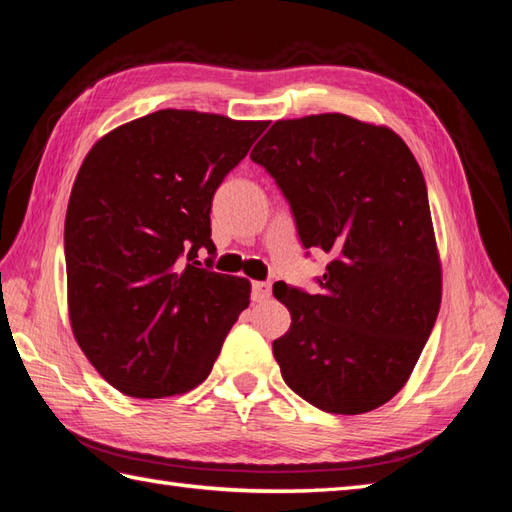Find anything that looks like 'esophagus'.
I'll list each match as a JSON object with an SVG mask.
<instances>
[{"mask_svg": "<svg viewBox=\"0 0 512 512\" xmlns=\"http://www.w3.org/2000/svg\"><path fill=\"white\" fill-rule=\"evenodd\" d=\"M273 295V286L266 281H253V301H266Z\"/></svg>", "mask_w": 512, "mask_h": 512, "instance_id": "esophagus-1", "label": "esophagus"}]
</instances>
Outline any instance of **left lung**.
Masks as SVG:
<instances>
[{"mask_svg": "<svg viewBox=\"0 0 512 512\" xmlns=\"http://www.w3.org/2000/svg\"><path fill=\"white\" fill-rule=\"evenodd\" d=\"M250 158L284 191L303 246L332 255L319 295L273 286L292 317L273 341L281 376L328 413L385 405L409 380L442 301L416 158L394 129L336 112L277 121Z\"/></svg>", "mask_w": 512, "mask_h": 512, "instance_id": "left-lung-1", "label": "left lung"}]
</instances>
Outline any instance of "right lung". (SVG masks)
Here are the masks:
<instances>
[{"label": "right lung", "instance_id": "1", "mask_svg": "<svg viewBox=\"0 0 512 512\" xmlns=\"http://www.w3.org/2000/svg\"><path fill=\"white\" fill-rule=\"evenodd\" d=\"M268 121L158 110L96 140L65 213L76 343L132 398L187 394L211 374L250 281L198 268L211 202Z\"/></svg>", "mask_w": 512, "mask_h": 512}]
</instances>
